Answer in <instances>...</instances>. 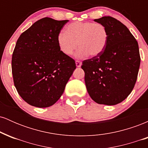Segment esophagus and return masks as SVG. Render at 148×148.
I'll return each instance as SVG.
<instances>
[{
	"instance_id": "1",
	"label": "esophagus",
	"mask_w": 148,
	"mask_h": 148,
	"mask_svg": "<svg viewBox=\"0 0 148 148\" xmlns=\"http://www.w3.org/2000/svg\"><path fill=\"white\" fill-rule=\"evenodd\" d=\"M76 65L77 67H80L81 66V62L79 60H76Z\"/></svg>"
}]
</instances>
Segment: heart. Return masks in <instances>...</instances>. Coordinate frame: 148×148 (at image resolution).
I'll return each instance as SVG.
<instances>
[{"label":"heart","mask_w":148,"mask_h":148,"mask_svg":"<svg viewBox=\"0 0 148 148\" xmlns=\"http://www.w3.org/2000/svg\"><path fill=\"white\" fill-rule=\"evenodd\" d=\"M108 40L106 27L102 23L92 21H75L69 23L65 32L58 35L57 43L62 53L71 56L79 46L75 53L77 58H84L88 55L97 57L102 53Z\"/></svg>","instance_id":"1"}]
</instances>
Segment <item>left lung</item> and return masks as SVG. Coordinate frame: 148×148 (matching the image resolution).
I'll list each match as a JSON object with an SVG mask.
<instances>
[{
  "mask_svg": "<svg viewBox=\"0 0 148 148\" xmlns=\"http://www.w3.org/2000/svg\"><path fill=\"white\" fill-rule=\"evenodd\" d=\"M106 27L108 40L102 53L83 61L89 95L99 104L115 105L135 86L140 63L138 45L128 28L111 16L95 19Z\"/></svg>",
  "mask_w": 148,
  "mask_h": 148,
  "instance_id": "8db88e82",
  "label": "left lung"
}]
</instances>
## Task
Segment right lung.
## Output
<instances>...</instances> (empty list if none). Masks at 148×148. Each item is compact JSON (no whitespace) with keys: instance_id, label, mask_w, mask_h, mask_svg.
Returning a JSON list of instances; mask_svg holds the SVG:
<instances>
[{"instance_id":"right-lung-1","label":"right lung","mask_w":148,"mask_h":148,"mask_svg":"<svg viewBox=\"0 0 148 148\" xmlns=\"http://www.w3.org/2000/svg\"><path fill=\"white\" fill-rule=\"evenodd\" d=\"M68 20L45 17L20 35L12 58L18 95L31 106L46 108L60 98L76 69L75 61L60 51L58 35Z\"/></svg>"}]
</instances>
